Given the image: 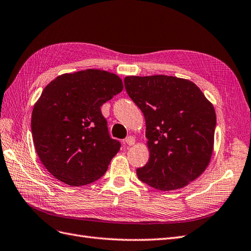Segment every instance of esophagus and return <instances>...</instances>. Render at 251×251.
Wrapping results in <instances>:
<instances>
[{"label":"esophagus","instance_id":"obj_1","mask_svg":"<svg viewBox=\"0 0 251 251\" xmlns=\"http://www.w3.org/2000/svg\"><path fill=\"white\" fill-rule=\"evenodd\" d=\"M134 138L131 137V135H129V137H127L125 140H124V144L128 145V146H132L134 144Z\"/></svg>","mask_w":251,"mask_h":251}]
</instances>
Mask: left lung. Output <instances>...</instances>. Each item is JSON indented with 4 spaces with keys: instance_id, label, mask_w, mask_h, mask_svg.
I'll return each mask as SVG.
<instances>
[{
    "instance_id": "8db88e82",
    "label": "left lung",
    "mask_w": 251,
    "mask_h": 251,
    "mask_svg": "<svg viewBox=\"0 0 251 251\" xmlns=\"http://www.w3.org/2000/svg\"><path fill=\"white\" fill-rule=\"evenodd\" d=\"M128 96L146 122L150 156L139 180L167 191L201 176L211 159L217 117L198 86L168 75L126 76Z\"/></svg>"
}]
</instances>
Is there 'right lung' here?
<instances>
[{
    "label": "right lung",
    "mask_w": 251,
    "mask_h": 251,
    "mask_svg": "<svg viewBox=\"0 0 251 251\" xmlns=\"http://www.w3.org/2000/svg\"><path fill=\"white\" fill-rule=\"evenodd\" d=\"M123 90L114 74L86 69L55 77L34 104L31 131L43 165L59 181L99 180L121 147L110 138L101 106Z\"/></svg>",
    "instance_id": "add662e5"
}]
</instances>
